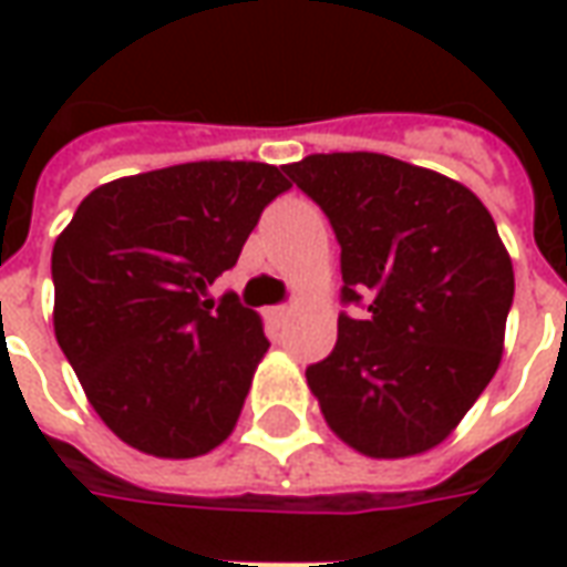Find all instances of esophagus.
Returning <instances> with one entry per match:
<instances>
[{"label": "esophagus", "instance_id": "obj_1", "mask_svg": "<svg viewBox=\"0 0 567 567\" xmlns=\"http://www.w3.org/2000/svg\"><path fill=\"white\" fill-rule=\"evenodd\" d=\"M288 312H291V307H272V309H267V316H270L272 321H282L285 316H288Z\"/></svg>", "mask_w": 567, "mask_h": 567}]
</instances>
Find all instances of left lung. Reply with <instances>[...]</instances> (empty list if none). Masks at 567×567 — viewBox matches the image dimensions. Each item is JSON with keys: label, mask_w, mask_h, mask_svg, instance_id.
<instances>
[{"label": "left lung", "mask_w": 567, "mask_h": 567, "mask_svg": "<svg viewBox=\"0 0 567 567\" xmlns=\"http://www.w3.org/2000/svg\"><path fill=\"white\" fill-rule=\"evenodd\" d=\"M288 178L340 243L337 346L307 368L337 437L370 458H406L450 437L495 377L513 264L474 190L373 151L309 154Z\"/></svg>", "instance_id": "obj_1"}]
</instances>
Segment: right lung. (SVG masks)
<instances>
[{
	"mask_svg": "<svg viewBox=\"0 0 567 567\" xmlns=\"http://www.w3.org/2000/svg\"><path fill=\"white\" fill-rule=\"evenodd\" d=\"M288 187L270 163H178L100 185L56 236V343L133 450L197 458L230 437L270 343L236 295H206Z\"/></svg>",
	"mask_w": 567,
	"mask_h": 567,
	"instance_id": "add662e5",
	"label": "right lung"
}]
</instances>
